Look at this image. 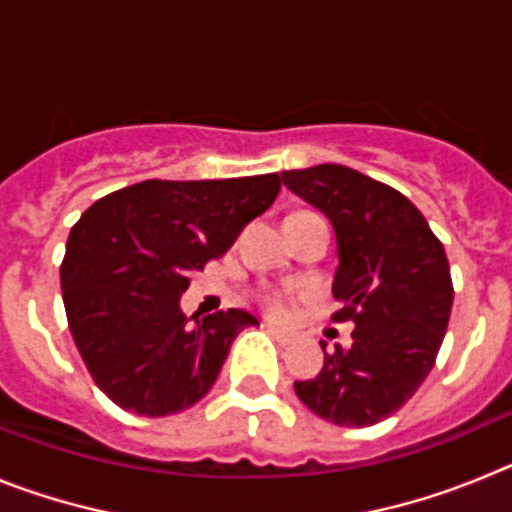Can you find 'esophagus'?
I'll return each mask as SVG.
<instances>
[{
  "label": "esophagus",
  "instance_id": "obj_1",
  "mask_svg": "<svg viewBox=\"0 0 512 512\" xmlns=\"http://www.w3.org/2000/svg\"><path fill=\"white\" fill-rule=\"evenodd\" d=\"M264 328H266V333H271V336L277 338L279 343H292L297 338L295 333H292V330H282V328H277V325H274V323H266Z\"/></svg>",
  "mask_w": 512,
  "mask_h": 512
}]
</instances>
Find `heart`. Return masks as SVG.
Wrapping results in <instances>:
<instances>
[{"label":"heart","mask_w":512,"mask_h":512,"mask_svg":"<svg viewBox=\"0 0 512 512\" xmlns=\"http://www.w3.org/2000/svg\"><path fill=\"white\" fill-rule=\"evenodd\" d=\"M261 302H264V307L271 312V315H277V318L287 315V302H284L279 295H271L269 292V295L261 297Z\"/></svg>","instance_id":"b5f03b06"}]
</instances>
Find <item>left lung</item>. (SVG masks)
I'll return each mask as SVG.
<instances>
[{
    "label": "left lung",
    "mask_w": 512,
    "mask_h": 512,
    "mask_svg": "<svg viewBox=\"0 0 512 512\" xmlns=\"http://www.w3.org/2000/svg\"><path fill=\"white\" fill-rule=\"evenodd\" d=\"M284 187L330 217L338 241L336 323L356 325L351 348L328 354L323 372L295 382L320 418L364 428L390 418L431 374L454 284L443 243L397 189L341 164L282 171Z\"/></svg>",
    "instance_id": "1"
}]
</instances>
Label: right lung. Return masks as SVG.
I'll list each match as a JSON object with an SVG mask.
<instances>
[{"label": "right lung", "instance_id": "obj_1", "mask_svg": "<svg viewBox=\"0 0 512 512\" xmlns=\"http://www.w3.org/2000/svg\"><path fill=\"white\" fill-rule=\"evenodd\" d=\"M279 189V174L148 179L79 217L61 261L63 305L81 359L115 405L164 418L210 392L235 336L256 318L230 307L189 323L179 297Z\"/></svg>", "mask_w": 512, "mask_h": 512}]
</instances>
